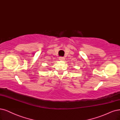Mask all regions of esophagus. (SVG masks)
Here are the masks:
<instances>
[{
  "label": "esophagus",
  "instance_id": "obj_1",
  "mask_svg": "<svg viewBox=\"0 0 120 120\" xmlns=\"http://www.w3.org/2000/svg\"><path fill=\"white\" fill-rule=\"evenodd\" d=\"M65 58L64 57H59V59L60 60H64L65 59Z\"/></svg>",
  "mask_w": 120,
  "mask_h": 120
}]
</instances>
